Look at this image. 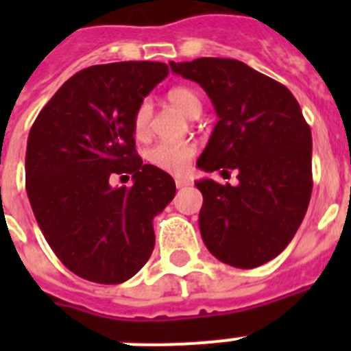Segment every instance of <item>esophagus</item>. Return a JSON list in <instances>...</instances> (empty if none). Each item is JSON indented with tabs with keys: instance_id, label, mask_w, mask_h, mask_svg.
I'll return each mask as SVG.
<instances>
[{
	"instance_id": "obj_1",
	"label": "esophagus",
	"mask_w": 351,
	"mask_h": 351,
	"mask_svg": "<svg viewBox=\"0 0 351 351\" xmlns=\"http://www.w3.org/2000/svg\"><path fill=\"white\" fill-rule=\"evenodd\" d=\"M191 181L188 178H176V186L178 188H186V186H190Z\"/></svg>"
}]
</instances>
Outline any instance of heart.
Masks as SVG:
<instances>
[{"mask_svg": "<svg viewBox=\"0 0 351 351\" xmlns=\"http://www.w3.org/2000/svg\"><path fill=\"white\" fill-rule=\"evenodd\" d=\"M169 100L173 107H178L186 117L200 116L202 112V100L191 88L178 86L169 91ZM149 121H151V105L147 101L138 105L137 112L133 116V133L137 137H144L149 132ZM197 154V145L193 142H160L147 151V160L151 165L165 172L181 173L190 167L191 160Z\"/></svg>", "mask_w": 351, "mask_h": 351, "instance_id": "1", "label": "heart"}]
</instances>
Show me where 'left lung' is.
<instances>
[{
  "label": "left lung",
  "mask_w": 351,
  "mask_h": 351,
  "mask_svg": "<svg viewBox=\"0 0 351 351\" xmlns=\"http://www.w3.org/2000/svg\"><path fill=\"white\" fill-rule=\"evenodd\" d=\"M170 68L197 82L218 114L197 167L235 170L239 179L195 181L204 244L232 267L267 263L290 244L311 198L313 141L302 110L290 89L243 61L200 58Z\"/></svg>",
  "instance_id": "left-lung-1"
}]
</instances>
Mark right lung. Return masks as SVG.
<instances>
[{"label":"right lung","instance_id":"add662e5","mask_svg":"<svg viewBox=\"0 0 351 351\" xmlns=\"http://www.w3.org/2000/svg\"><path fill=\"white\" fill-rule=\"evenodd\" d=\"M169 75L158 61H123L80 70L58 89L31 126L26 191L40 230L66 269L119 285L154 250V216L176 182L135 151L133 116ZM132 173L134 186H110ZM126 178V176H125Z\"/></svg>","mask_w":351,"mask_h":351}]
</instances>
